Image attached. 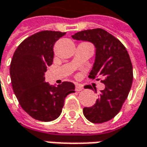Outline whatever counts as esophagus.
Here are the masks:
<instances>
[{"label": "esophagus", "mask_w": 147, "mask_h": 147, "mask_svg": "<svg viewBox=\"0 0 147 147\" xmlns=\"http://www.w3.org/2000/svg\"><path fill=\"white\" fill-rule=\"evenodd\" d=\"M83 88H82V86L81 84H76L75 85V91L77 92H80V91H82Z\"/></svg>", "instance_id": "1"}]
</instances>
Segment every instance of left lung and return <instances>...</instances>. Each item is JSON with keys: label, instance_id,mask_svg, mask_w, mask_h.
Here are the masks:
<instances>
[{"label": "left lung", "instance_id": "obj_1", "mask_svg": "<svg viewBox=\"0 0 147 147\" xmlns=\"http://www.w3.org/2000/svg\"><path fill=\"white\" fill-rule=\"evenodd\" d=\"M72 37L93 43L96 59L88 77L102 78L101 82L105 85L96 103L83 108V115L94 123L109 121L120 111L132 87L133 65L129 55L119 39L101 28L78 32Z\"/></svg>", "mask_w": 147, "mask_h": 147}]
</instances>
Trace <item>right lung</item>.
I'll use <instances>...</instances> for the list:
<instances>
[{
    "label": "right lung",
    "instance_id": "obj_1",
    "mask_svg": "<svg viewBox=\"0 0 147 147\" xmlns=\"http://www.w3.org/2000/svg\"><path fill=\"white\" fill-rule=\"evenodd\" d=\"M66 32L42 31L20 43L10 63L12 88L23 110L32 118L43 122L57 119L65 97L74 92L75 86L63 82L57 87L45 82V73L52 65L54 44Z\"/></svg>",
    "mask_w": 147,
    "mask_h": 147
}]
</instances>
